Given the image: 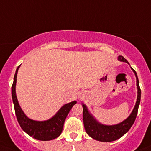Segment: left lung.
<instances>
[{
	"instance_id": "8db88e82",
	"label": "left lung",
	"mask_w": 151,
	"mask_h": 151,
	"mask_svg": "<svg viewBox=\"0 0 151 151\" xmlns=\"http://www.w3.org/2000/svg\"><path fill=\"white\" fill-rule=\"evenodd\" d=\"M118 59L120 61L126 62L129 65V62L123 56L119 55L118 57ZM131 68L136 76L137 87V99L136 104H135L132 113L126 120L115 125L101 124V123L98 122L96 119L93 117V115L89 112L86 105L82 104L83 108V118L85 132L93 139L97 141L106 142L117 140L121 137H123L126 132H129V130L134 123L137 115L139 103H140L141 90L139 88L137 74L132 67H131Z\"/></svg>"
}]
</instances>
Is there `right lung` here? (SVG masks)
<instances>
[{"instance_id":"right-lung-1","label":"right lung","mask_w":151,"mask_h":151,"mask_svg":"<svg viewBox=\"0 0 151 151\" xmlns=\"http://www.w3.org/2000/svg\"><path fill=\"white\" fill-rule=\"evenodd\" d=\"M19 66H20L17 68L12 87V100L18 123L22 130L34 139L42 141H49L55 139L61 134L67 115L72 106L77 104V101H73L64 104L54 116L47 121H38L28 118L21 109L16 95L17 76Z\"/></svg>"}]
</instances>
